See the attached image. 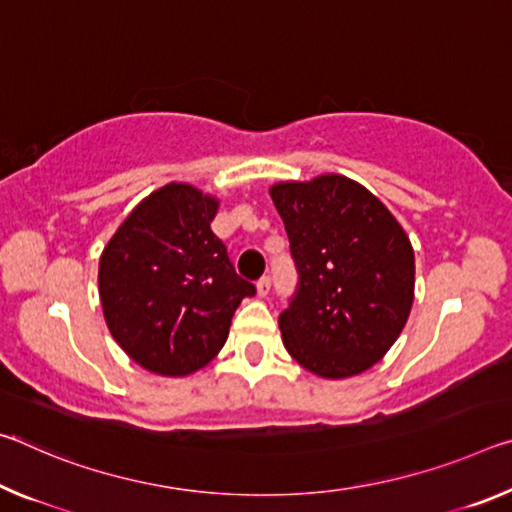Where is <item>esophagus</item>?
Wrapping results in <instances>:
<instances>
[{
	"instance_id": "34e87169",
	"label": "esophagus",
	"mask_w": 512,
	"mask_h": 512,
	"mask_svg": "<svg viewBox=\"0 0 512 512\" xmlns=\"http://www.w3.org/2000/svg\"><path fill=\"white\" fill-rule=\"evenodd\" d=\"M269 289H271V278H269V275H264V278H259L257 280V296H266V294H269Z\"/></svg>"
}]
</instances>
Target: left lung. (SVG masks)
Instances as JSON below:
<instances>
[{
  "label": "left lung",
  "mask_w": 512,
  "mask_h": 512,
  "mask_svg": "<svg viewBox=\"0 0 512 512\" xmlns=\"http://www.w3.org/2000/svg\"><path fill=\"white\" fill-rule=\"evenodd\" d=\"M298 282L280 312L291 358L323 378L367 371L389 351L415 298V253L389 209L342 175L271 189Z\"/></svg>",
  "instance_id": "1"
}]
</instances>
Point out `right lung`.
I'll list each match as a JSON object with an SVG mask.
<instances>
[{
    "label": "right lung",
    "instance_id": "obj_1",
    "mask_svg": "<svg viewBox=\"0 0 512 512\" xmlns=\"http://www.w3.org/2000/svg\"><path fill=\"white\" fill-rule=\"evenodd\" d=\"M216 207L189 184H166L125 218L100 257L97 282L113 339L161 376L205 367L241 300L257 294L209 227Z\"/></svg>",
    "mask_w": 512,
    "mask_h": 512
}]
</instances>
